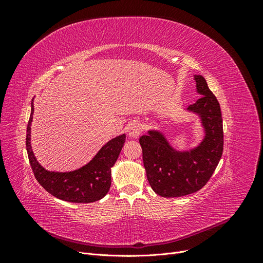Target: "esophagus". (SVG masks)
<instances>
[{
	"label": "esophagus",
	"instance_id": "34e87169",
	"mask_svg": "<svg viewBox=\"0 0 263 263\" xmlns=\"http://www.w3.org/2000/svg\"><path fill=\"white\" fill-rule=\"evenodd\" d=\"M142 130H144V127H142V125L138 122H133L128 126V134H129L130 137L137 138L139 135L142 133Z\"/></svg>",
	"mask_w": 263,
	"mask_h": 263
}]
</instances>
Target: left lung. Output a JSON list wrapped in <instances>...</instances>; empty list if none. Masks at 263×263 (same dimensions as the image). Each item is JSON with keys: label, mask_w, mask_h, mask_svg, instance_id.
<instances>
[{"label": "left lung", "mask_w": 263, "mask_h": 263, "mask_svg": "<svg viewBox=\"0 0 263 263\" xmlns=\"http://www.w3.org/2000/svg\"><path fill=\"white\" fill-rule=\"evenodd\" d=\"M202 97L190 105L205 128V138L193 150H174L163 135L150 130L139 138L142 161L150 186L163 197H179L201 190L211 179L224 148V132L219 103L202 76H195Z\"/></svg>", "instance_id": "1"}]
</instances>
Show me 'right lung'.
I'll return each instance as SVG.
<instances>
[{
  "label": "right lung",
  "mask_w": 263,
  "mask_h": 263,
  "mask_svg": "<svg viewBox=\"0 0 263 263\" xmlns=\"http://www.w3.org/2000/svg\"><path fill=\"white\" fill-rule=\"evenodd\" d=\"M34 104L27 124L26 149L34 176L47 192L62 201L92 203L104 197L110 187V168L115 164L125 142V135L109 140L92 160L82 168L71 172H49L39 164L30 147V125Z\"/></svg>",
  "instance_id": "1"
}]
</instances>
